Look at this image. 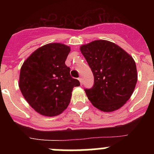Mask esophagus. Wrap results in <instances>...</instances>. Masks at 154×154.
<instances>
[{"instance_id":"esophagus-1","label":"esophagus","mask_w":154,"mask_h":154,"mask_svg":"<svg viewBox=\"0 0 154 154\" xmlns=\"http://www.w3.org/2000/svg\"><path fill=\"white\" fill-rule=\"evenodd\" d=\"M79 82H80V83H82V82H83V79H82V77H79Z\"/></svg>"}]
</instances>
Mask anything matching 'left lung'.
Returning <instances> with one entry per match:
<instances>
[{
    "label": "left lung",
    "mask_w": 154,
    "mask_h": 154,
    "mask_svg": "<svg viewBox=\"0 0 154 154\" xmlns=\"http://www.w3.org/2000/svg\"><path fill=\"white\" fill-rule=\"evenodd\" d=\"M80 51L94 75L93 86L85 89L89 100L103 112L119 109L135 89V61L122 48L106 40L82 45Z\"/></svg>",
    "instance_id": "8db88e82"
}]
</instances>
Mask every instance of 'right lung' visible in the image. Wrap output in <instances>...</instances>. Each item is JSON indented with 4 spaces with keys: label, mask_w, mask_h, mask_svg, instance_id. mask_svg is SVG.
Segmentation results:
<instances>
[{
    "label": "right lung",
    "mask_w": 154,
    "mask_h": 154,
    "mask_svg": "<svg viewBox=\"0 0 154 154\" xmlns=\"http://www.w3.org/2000/svg\"><path fill=\"white\" fill-rule=\"evenodd\" d=\"M70 47L51 43L35 50L20 71L19 88L24 99L41 115L55 116L67 108L74 87L80 85L70 75L65 60Z\"/></svg>",
    "instance_id": "add662e5"
}]
</instances>
